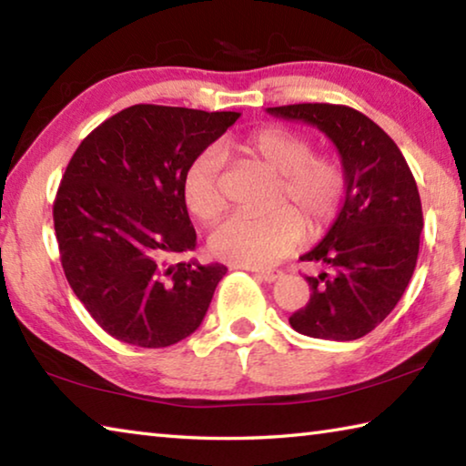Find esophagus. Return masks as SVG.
<instances>
[{
    "mask_svg": "<svg viewBox=\"0 0 466 466\" xmlns=\"http://www.w3.org/2000/svg\"><path fill=\"white\" fill-rule=\"evenodd\" d=\"M250 271H255L258 278H261L263 281H267V283H273V281H278L279 278H281V271L279 269H250Z\"/></svg>",
    "mask_w": 466,
    "mask_h": 466,
    "instance_id": "1",
    "label": "esophagus"
}]
</instances>
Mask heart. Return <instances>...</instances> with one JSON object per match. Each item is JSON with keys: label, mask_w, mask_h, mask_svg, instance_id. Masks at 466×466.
I'll list each match as a JSON object with an SVG mask.
<instances>
[{"label": "heart", "mask_w": 466, "mask_h": 466, "mask_svg": "<svg viewBox=\"0 0 466 466\" xmlns=\"http://www.w3.org/2000/svg\"><path fill=\"white\" fill-rule=\"evenodd\" d=\"M234 147L279 175L273 205L281 208L258 218L226 219L209 238L218 258L252 269L269 267L298 247L304 222L310 232H320L337 218L347 188L345 168L333 156L314 154L310 137L267 125L236 141ZM180 195L191 216L203 224L216 222L224 214L222 157L218 152L205 149L193 157L183 175Z\"/></svg>", "instance_id": "b5f03b06"}]
</instances>
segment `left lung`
Returning <instances> with one entry per match:
<instances>
[{
	"label": "left lung",
	"mask_w": 466,
	"mask_h": 466,
	"mask_svg": "<svg viewBox=\"0 0 466 466\" xmlns=\"http://www.w3.org/2000/svg\"><path fill=\"white\" fill-rule=\"evenodd\" d=\"M267 113L320 129L341 156L343 208L325 238L299 257L333 273L306 278L310 299L289 325L314 339L353 341L389 317L411 281L423 228L415 178L397 144L356 108L306 102Z\"/></svg>",
	"instance_id": "1"
}]
</instances>
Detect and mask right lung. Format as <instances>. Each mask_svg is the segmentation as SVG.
<instances>
[{
	"label": "right lung",
	"mask_w": 466,
	"mask_h": 466,
	"mask_svg": "<svg viewBox=\"0 0 466 466\" xmlns=\"http://www.w3.org/2000/svg\"><path fill=\"white\" fill-rule=\"evenodd\" d=\"M238 116L136 105L98 125L69 160L53 203L61 265L110 337L156 350L203 322L228 269L175 263L197 244L180 183Z\"/></svg>",
	"instance_id": "add662e5"
}]
</instances>
